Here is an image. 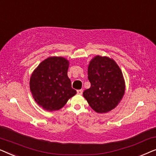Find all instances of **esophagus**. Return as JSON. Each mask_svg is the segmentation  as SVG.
I'll return each mask as SVG.
<instances>
[{
  "mask_svg": "<svg viewBox=\"0 0 156 156\" xmlns=\"http://www.w3.org/2000/svg\"><path fill=\"white\" fill-rule=\"evenodd\" d=\"M76 91H77L78 94H80V95L82 94V93H83V90H82V89H79V90H77Z\"/></svg>",
  "mask_w": 156,
  "mask_h": 156,
  "instance_id": "obj_1",
  "label": "esophagus"
}]
</instances>
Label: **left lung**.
I'll list each match as a JSON object with an SVG mask.
<instances>
[{"mask_svg":"<svg viewBox=\"0 0 156 156\" xmlns=\"http://www.w3.org/2000/svg\"><path fill=\"white\" fill-rule=\"evenodd\" d=\"M89 89L83 96L93 110L99 114L110 112L122 99L125 82L122 72L113 59L97 55L88 67Z\"/></svg>","mask_w":156,"mask_h":156,"instance_id":"obj_1","label":"left lung"}]
</instances>
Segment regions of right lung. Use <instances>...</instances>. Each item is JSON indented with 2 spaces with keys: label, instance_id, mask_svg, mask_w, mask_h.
I'll return each instance as SVG.
<instances>
[{
  "label": "right lung",
  "instance_id": "1",
  "mask_svg": "<svg viewBox=\"0 0 156 156\" xmlns=\"http://www.w3.org/2000/svg\"><path fill=\"white\" fill-rule=\"evenodd\" d=\"M69 61L62 57H50L34 70L30 88L34 99L47 111H57L76 94L67 76Z\"/></svg>",
  "mask_w": 156,
  "mask_h": 156
}]
</instances>
